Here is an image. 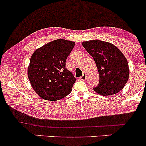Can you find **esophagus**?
Listing matches in <instances>:
<instances>
[{"mask_svg":"<svg viewBox=\"0 0 146 146\" xmlns=\"http://www.w3.org/2000/svg\"><path fill=\"white\" fill-rule=\"evenodd\" d=\"M86 78V75H85V74H83L82 76L80 77V79L81 80H85Z\"/></svg>","mask_w":146,"mask_h":146,"instance_id":"obj_1","label":"esophagus"}]
</instances>
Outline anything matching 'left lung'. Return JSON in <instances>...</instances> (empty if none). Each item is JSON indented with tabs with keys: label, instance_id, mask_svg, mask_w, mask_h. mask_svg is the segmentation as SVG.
Returning a JSON list of instances; mask_svg holds the SVG:
<instances>
[{
	"label": "left lung",
	"instance_id": "obj_1",
	"mask_svg": "<svg viewBox=\"0 0 146 146\" xmlns=\"http://www.w3.org/2000/svg\"><path fill=\"white\" fill-rule=\"evenodd\" d=\"M92 56L98 69L100 80L94 88L102 96H110L121 91L127 83L129 70L127 61L114 45L100 40L82 42Z\"/></svg>",
	"mask_w": 146,
	"mask_h": 146
}]
</instances>
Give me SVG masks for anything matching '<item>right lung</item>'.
Returning a JSON list of instances; mask_svg holds the SVG:
<instances>
[{
    "label": "right lung",
    "instance_id": "right-lung-1",
    "mask_svg": "<svg viewBox=\"0 0 146 146\" xmlns=\"http://www.w3.org/2000/svg\"><path fill=\"white\" fill-rule=\"evenodd\" d=\"M74 46L73 41L57 39L36 50L32 55L29 80L43 99L55 101L71 92L76 78L66 68V60Z\"/></svg>",
    "mask_w": 146,
    "mask_h": 146
}]
</instances>
